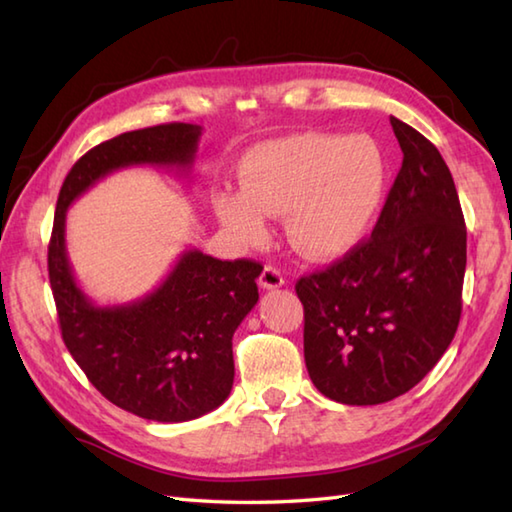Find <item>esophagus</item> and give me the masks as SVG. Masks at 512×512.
I'll return each instance as SVG.
<instances>
[{"label":"esophagus","mask_w":512,"mask_h":512,"mask_svg":"<svg viewBox=\"0 0 512 512\" xmlns=\"http://www.w3.org/2000/svg\"><path fill=\"white\" fill-rule=\"evenodd\" d=\"M284 284H286V279H284V275H281V270H277L275 266H266L262 270V275H259V286H262L264 290H275Z\"/></svg>","instance_id":"esophagus-1"}]
</instances>
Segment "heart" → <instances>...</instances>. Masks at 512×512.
Segmentation results:
<instances>
[{
    "label": "heart",
    "mask_w": 512,
    "mask_h": 512,
    "mask_svg": "<svg viewBox=\"0 0 512 512\" xmlns=\"http://www.w3.org/2000/svg\"><path fill=\"white\" fill-rule=\"evenodd\" d=\"M244 187L213 193L220 222L244 244L268 235V215L286 213L292 248L310 259L350 253L383 209L389 160L369 134L303 132L255 147L242 165Z\"/></svg>",
    "instance_id": "obj_1"
}]
</instances>
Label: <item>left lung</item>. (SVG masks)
I'll list each match as a JSON object with an SVG mask.
<instances>
[{"label":"left lung","mask_w":512,"mask_h":512,"mask_svg":"<svg viewBox=\"0 0 512 512\" xmlns=\"http://www.w3.org/2000/svg\"><path fill=\"white\" fill-rule=\"evenodd\" d=\"M389 123L402 167L372 237L295 286L308 374L343 405L407 394L447 352L462 314L466 226L451 171L420 132Z\"/></svg>","instance_id":"1"}]
</instances>
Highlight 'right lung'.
<instances>
[{
    "label": "right lung",
    "instance_id": "right-lung-1",
    "mask_svg": "<svg viewBox=\"0 0 512 512\" xmlns=\"http://www.w3.org/2000/svg\"><path fill=\"white\" fill-rule=\"evenodd\" d=\"M200 136V125L167 123L90 149L63 180L48 246V275L65 347L107 400L156 422L200 418L231 394L233 334L255 308V281L264 266L250 259L222 262L191 248L143 299L96 306L72 275L65 213L112 171L140 165L189 171Z\"/></svg>",
    "mask_w": 512,
    "mask_h": 512
}]
</instances>
